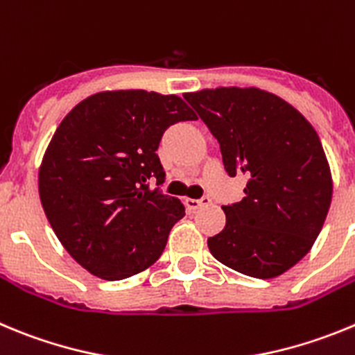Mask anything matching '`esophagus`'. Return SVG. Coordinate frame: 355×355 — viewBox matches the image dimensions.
Wrapping results in <instances>:
<instances>
[{"label":"esophagus","mask_w":355,"mask_h":355,"mask_svg":"<svg viewBox=\"0 0 355 355\" xmlns=\"http://www.w3.org/2000/svg\"><path fill=\"white\" fill-rule=\"evenodd\" d=\"M209 202V197H202V199H187V206L190 207V209H199V207L206 206V204Z\"/></svg>","instance_id":"34e87169"}]
</instances>
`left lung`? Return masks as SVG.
<instances>
[{"label": "left lung", "instance_id": "1", "mask_svg": "<svg viewBox=\"0 0 355 355\" xmlns=\"http://www.w3.org/2000/svg\"><path fill=\"white\" fill-rule=\"evenodd\" d=\"M184 100L220 144L230 178L248 180L239 202L222 206L225 229L211 255L252 278H275L303 259L331 206L329 164L301 112L257 87H216Z\"/></svg>", "mask_w": 355, "mask_h": 355}]
</instances>
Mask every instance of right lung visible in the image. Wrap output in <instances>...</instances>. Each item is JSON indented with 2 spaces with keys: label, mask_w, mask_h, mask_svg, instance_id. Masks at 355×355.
I'll return each instance as SVG.
<instances>
[{
  "label": "right lung",
  "mask_w": 355,
  "mask_h": 355,
  "mask_svg": "<svg viewBox=\"0 0 355 355\" xmlns=\"http://www.w3.org/2000/svg\"><path fill=\"white\" fill-rule=\"evenodd\" d=\"M175 95L103 91L64 116L42 160L38 190L45 216L68 253L103 279H125L160 259L184 216L160 187L156 155L165 130L193 121Z\"/></svg>",
  "instance_id": "right-lung-1"
}]
</instances>
